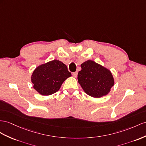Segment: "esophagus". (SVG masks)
<instances>
[{
	"label": "esophagus",
	"mask_w": 146,
	"mask_h": 146,
	"mask_svg": "<svg viewBox=\"0 0 146 146\" xmlns=\"http://www.w3.org/2000/svg\"><path fill=\"white\" fill-rule=\"evenodd\" d=\"M77 75H78V72H75L73 73V76L74 78L77 77Z\"/></svg>",
	"instance_id": "1"
}]
</instances>
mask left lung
<instances>
[{"instance_id":"1","label":"left lung","mask_w":146,"mask_h":146,"mask_svg":"<svg viewBox=\"0 0 146 146\" xmlns=\"http://www.w3.org/2000/svg\"><path fill=\"white\" fill-rule=\"evenodd\" d=\"M78 74V83L87 94L95 98L107 95L114 84L110 71L92 60L81 65Z\"/></svg>"}]
</instances>
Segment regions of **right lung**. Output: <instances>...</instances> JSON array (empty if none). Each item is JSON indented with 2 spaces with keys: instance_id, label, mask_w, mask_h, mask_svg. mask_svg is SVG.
I'll return each mask as SVG.
<instances>
[{
  "instance_id": "1",
  "label": "right lung",
  "mask_w": 146,
  "mask_h": 146,
  "mask_svg": "<svg viewBox=\"0 0 146 146\" xmlns=\"http://www.w3.org/2000/svg\"><path fill=\"white\" fill-rule=\"evenodd\" d=\"M71 76L66 65L54 60L37 66L33 73L31 81L39 94L48 96L58 91L64 81Z\"/></svg>"
}]
</instances>
